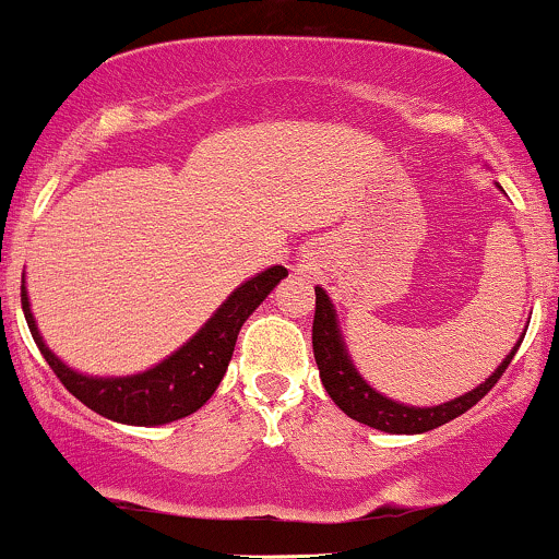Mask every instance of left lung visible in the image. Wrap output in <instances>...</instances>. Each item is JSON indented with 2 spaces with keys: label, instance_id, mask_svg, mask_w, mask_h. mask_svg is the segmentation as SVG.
I'll return each mask as SVG.
<instances>
[{
  "label": "left lung",
  "instance_id": "8db88e82",
  "mask_svg": "<svg viewBox=\"0 0 559 559\" xmlns=\"http://www.w3.org/2000/svg\"><path fill=\"white\" fill-rule=\"evenodd\" d=\"M317 290V311H313V330H311V343H313V359H317L319 378H322L324 391L330 393V399L341 406L343 412L356 423L369 425V428L382 430V432H406V436H415V432H428L432 428H441V425L451 423L454 417L465 415L469 406H475L478 401L497 385L504 369L510 367L512 356L520 348L525 335H520L515 348L507 354V359L499 364L491 372V378L480 382L478 388L465 393L460 399H451L447 404L438 406H406L399 401L382 396L374 391L367 380L356 372L354 361H350L346 343H343L341 328H337V313L335 306L328 293L322 287H313Z\"/></svg>",
  "mask_w": 559,
  "mask_h": 559
}]
</instances>
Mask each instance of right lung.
Returning a JSON list of instances; mask_svg holds the SVG:
<instances>
[{"label":"right lung","instance_id":"obj_1","mask_svg":"<svg viewBox=\"0 0 559 559\" xmlns=\"http://www.w3.org/2000/svg\"><path fill=\"white\" fill-rule=\"evenodd\" d=\"M285 277V266H269L266 272L242 282L185 346L147 372L127 374V378H90V374H81L68 364H62L52 350L44 346L34 313H31L26 285L21 287V300L28 330L41 356L81 404L112 419V423L150 428V425H166L192 415L213 396L229 367L240 328L250 313L259 309L261 300L277 287V282Z\"/></svg>","mask_w":559,"mask_h":559}]
</instances>
